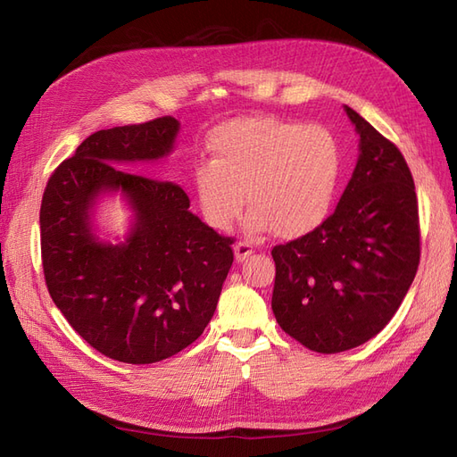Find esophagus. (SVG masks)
<instances>
[{
  "instance_id": "obj_1",
  "label": "esophagus",
  "mask_w": 457,
  "mask_h": 457,
  "mask_svg": "<svg viewBox=\"0 0 457 457\" xmlns=\"http://www.w3.org/2000/svg\"><path fill=\"white\" fill-rule=\"evenodd\" d=\"M252 253H253V245H252L250 242L240 240V242L234 244V255H237V261H238V262L245 261Z\"/></svg>"
}]
</instances>
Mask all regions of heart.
Returning a JSON list of instances; mask_svg holds the SVG:
<instances>
[{"label": "heart", "instance_id": "b5f03b06", "mask_svg": "<svg viewBox=\"0 0 457 457\" xmlns=\"http://www.w3.org/2000/svg\"><path fill=\"white\" fill-rule=\"evenodd\" d=\"M339 177L341 150L328 128L247 116L213 131L207 163L192 173V192L215 230L230 228L245 200L247 228L299 238L329 215Z\"/></svg>", "mask_w": 457, "mask_h": 457}]
</instances>
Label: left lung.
<instances>
[{"instance_id": "obj_1", "label": "left lung", "mask_w": 457, "mask_h": 457, "mask_svg": "<svg viewBox=\"0 0 457 457\" xmlns=\"http://www.w3.org/2000/svg\"><path fill=\"white\" fill-rule=\"evenodd\" d=\"M345 110L361 135V156L336 212L270 252L276 322L324 354L358 347L389 324L421 255L416 185L403 152Z\"/></svg>"}]
</instances>
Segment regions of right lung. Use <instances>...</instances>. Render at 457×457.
<instances>
[{"label": "right lung", "mask_w": 457, "mask_h": 457, "mask_svg": "<svg viewBox=\"0 0 457 457\" xmlns=\"http://www.w3.org/2000/svg\"><path fill=\"white\" fill-rule=\"evenodd\" d=\"M177 131L171 116L96 131L53 171L41 198L49 295L95 351L118 362H160L195 343L234 261V238L192 215L177 183L116 168L170 154ZM104 189H121L136 210L126 245L90 232L88 210Z\"/></svg>", "instance_id": "add662e5"}]
</instances>
